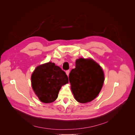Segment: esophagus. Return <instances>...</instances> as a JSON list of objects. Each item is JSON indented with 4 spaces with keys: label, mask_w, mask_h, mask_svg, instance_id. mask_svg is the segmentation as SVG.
Listing matches in <instances>:
<instances>
[{
    "label": "esophagus",
    "mask_w": 135,
    "mask_h": 135,
    "mask_svg": "<svg viewBox=\"0 0 135 135\" xmlns=\"http://www.w3.org/2000/svg\"><path fill=\"white\" fill-rule=\"evenodd\" d=\"M69 73H70V70H66V75H67L68 76H69Z\"/></svg>",
    "instance_id": "34e87169"
}]
</instances>
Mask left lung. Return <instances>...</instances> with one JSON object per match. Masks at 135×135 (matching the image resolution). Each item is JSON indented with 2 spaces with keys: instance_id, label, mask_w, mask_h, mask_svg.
I'll use <instances>...</instances> for the list:
<instances>
[{
  "instance_id": "1",
  "label": "left lung",
  "mask_w": 135,
  "mask_h": 135,
  "mask_svg": "<svg viewBox=\"0 0 135 135\" xmlns=\"http://www.w3.org/2000/svg\"><path fill=\"white\" fill-rule=\"evenodd\" d=\"M69 74V81L75 100L80 103L92 101L99 95L104 81V74L99 65L92 60L80 58Z\"/></svg>"
}]
</instances>
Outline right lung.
I'll return each instance as SVG.
<instances>
[{
  "mask_svg": "<svg viewBox=\"0 0 135 135\" xmlns=\"http://www.w3.org/2000/svg\"><path fill=\"white\" fill-rule=\"evenodd\" d=\"M68 82L65 72L51 62L38 66L31 75L32 89L44 103L55 101L62 85Z\"/></svg>",
  "mask_w": 135,
  "mask_h": 135,
  "instance_id": "1",
  "label": "right lung"
}]
</instances>
